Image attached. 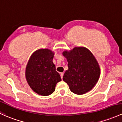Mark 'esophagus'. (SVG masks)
Masks as SVG:
<instances>
[{"instance_id": "1", "label": "esophagus", "mask_w": 122, "mask_h": 122, "mask_svg": "<svg viewBox=\"0 0 122 122\" xmlns=\"http://www.w3.org/2000/svg\"><path fill=\"white\" fill-rule=\"evenodd\" d=\"M60 76H61V79H62V78H63V76H64V73L63 72L60 73Z\"/></svg>"}]
</instances>
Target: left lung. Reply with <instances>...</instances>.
Masks as SVG:
<instances>
[{
	"label": "left lung",
	"mask_w": 122,
	"mask_h": 122,
	"mask_svg": "<svg viewBox=\"0 0 122 122\" xmlns=\"http://www.w3.org/2000/svg\"><path fill=\"white\" fill-rule=\"evenodd\" d=\"M66 58L68 70L63 76V81L70 89L76 95H83L92 89L100 76V67L93 54L84 47H76L63 51Z\"/></svg>",
	"instance_id": "obj_1"
}]
</instances>
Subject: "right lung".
I'll use <instances>...</instances> for the list:
<instances>
[{"mask_svg":"<svg viewBox=\"0 0 122 122\" xmlns=\"http://www.w3.org/2000/svg\"><path fill=\"white\" fill-rule=\"evenodd\" d=\"M54 52L41 48L31 54L25 68V78L32 90L38 95L48 96L56 89L61 76L52 62Z\"/></svg>","mask_w":122,"mask_h":122,"instance_id":"1","label":"right lung"}]
</instances>
